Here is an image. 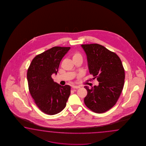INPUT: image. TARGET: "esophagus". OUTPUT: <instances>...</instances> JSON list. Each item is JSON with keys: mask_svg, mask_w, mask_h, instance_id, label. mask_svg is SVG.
Listing matches in <instances>:
<instances>
[{"mask_svg": "<svg viewBox=\"0 0 146 146\" xmlns=\"http://www.w3.org/2000/svg\"><path fill=\"white\" fill-rule=\"evenodd\" d=\"M72 88L73 89H78V88H80V87L79 86H72Z\"/></svg>", "mask_w": 146, "mask_h": 146, "instance_id": "obj_1", "label": "esophagus"}]
</instances>
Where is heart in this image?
Here are the masks:
<instances>
[{
  "label": "heart",
  "instance_id": "obj_1",
  "mask_svg": "<svg viewBox=\"0 0 146 146\" xmlns=\"http://www.w3.org/2000/svg\"><path fill=\"white\" fill-rule=\"evenodd\" d=\"M72 57V59L78 58H82L81 54L80 53H78V52H76V53H74Z\"/></svg>",
  "mask_w": 146,
  "mask_h": 146
}]
</instances>
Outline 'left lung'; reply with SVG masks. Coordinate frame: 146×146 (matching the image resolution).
<instances>
[{"instance_id": "obj_1", "label": "left lung", "mask_w": 146, "mask_h": 146, "mask_svg": "<svg viewBox=\"0 0 146 146\" xmlns=\"http://www.w3.org/2000/svg\"><path fill=\"white\" fill-rule=\"evenodd\" d=\"M81 46L87 55L90 74L96 78L99 85L87 89L84 102L93 112L102 113L117 102L123 89L125 72L121 60L115 53L98 44Z\"/></svg>"}]
</instances>
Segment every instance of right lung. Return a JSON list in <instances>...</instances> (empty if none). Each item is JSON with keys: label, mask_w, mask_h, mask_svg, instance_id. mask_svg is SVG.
<instances>
[{"label": "right lung", "mask_w": 146, "mask_h": 146, "mask_svg": "<svg viewBox=\"0 0 146 146\" xmlns=\"http://www.w3.org/2000/svg\"><path fill=\"white\" fill-rule=\"evenodd\" d=\"M70 47H53L35 56L28 68L27 80L30 93L37 107L48 115H55L65 108L71 87L55 82L59 64Z\"/></svg>", "instance_id": "1"}]
</instances>
